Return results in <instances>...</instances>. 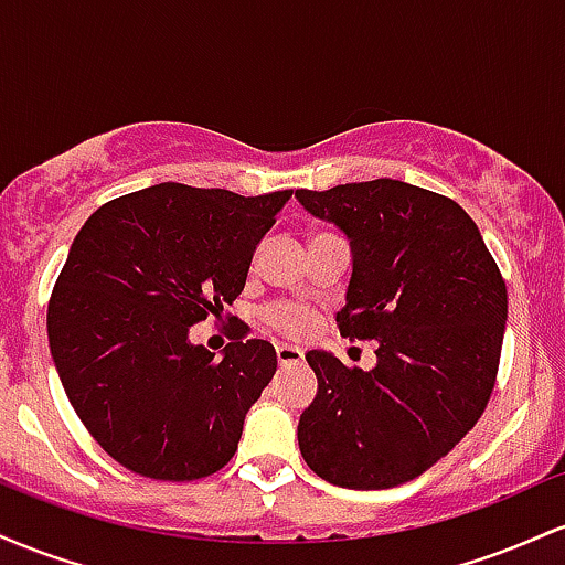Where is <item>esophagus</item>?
<instances>
[{"label": "esophagus", "mask_w": 565, "mask_h": 565, "mask_svg": "<svg viewBox=\"0 0 565 565\" xmlns=\"http://www.w3.org/2000/svg\"><path fill=\"white\" fill-rule=\"evenodd\" d=\"M276 359L281 366H291V364H300L305 355L302 350L295 345H276Z\"/></svg>", "instance_id": "34e87169"}]
</instances>
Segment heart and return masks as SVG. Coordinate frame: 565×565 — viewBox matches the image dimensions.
I'll use <instances>...</instances> for the list:
<instances>
[{
	"label": "heart",
	"instance_id": "b5f03b06",
	"mask_svg": "<svg viewBox=\"0 0 565 565\" xmlns=\"http://www.w3.org/2000/svg\"><path fill=\"white\" fill-rule=\"evenodd\" d=\"M270 321L276 323L278 329H284L287 334H305L310 327V316L302 305H278V308L270 310Z\"/></svg>",
	"mask_w": 565,
	"mask_h": 565
}]
</instances>
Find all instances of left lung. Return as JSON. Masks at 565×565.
<instances>
[{
  "mask_svg": "<svg viewBox=\"0 0 565 565\" xmlns=\"http://www.w3.org/2000/svg\"><path fill=\"white\" fill-rule=\"evenodd\" d=\"M350 244L340 334L377 342V364L348 369L308 350L319 393L300 414L308 468L342 489H391L423 476L489 404L508 289L457 201L380 178L295 191Z\"/></svg>",
  "mask_w": 565,
  "mask_h": 565,
  "instance_id": "obj_1",
  "label": "left lung"
}]
</instances>
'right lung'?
<instances>
[{
  "mask_svg": "<svg viewBox=\"0 0 565 565\" xmlns=\"http://www.w3.org/2000/svg\"><path fill=\"white\" fill-rule=\"evenodd\" d=\"M289 199L159 183L108 201L76 233L47 310L50 353L84 427L127 470L193 481L236 454L276 350L238 327L215 359L191 327L242 295Z\"/></svg>",
  "mask_w": 565,
  "mask_h": 565,
  "instance_id": "1",
  "label": "right lung"
}]
</instances>
